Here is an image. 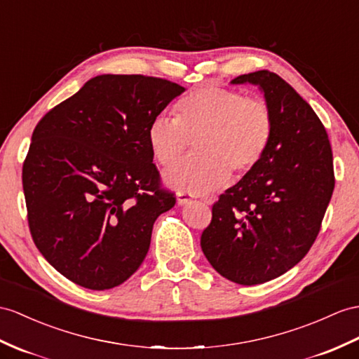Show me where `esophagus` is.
<instances>
[{"mask_svg":"<svg viewBox=\"0 0 359 359\" xmlns=\"http://www.w3.org/2000/svg\"><path fill=\"white\" fill-rule=\"evenodd\" d=\"M177 203H178V205H187V204L191 203V198L187 194H178Z\"/></svg>","mask_w":359,"mask_h":359,"instance_id":"34e87169","label":"esophagus"}]
</instances>
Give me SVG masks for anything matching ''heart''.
Wrapping results in <instances>:
<instances>
[{
  "mask_svg": "<svg viewBox=\"0 0 359 359\" xmlns=\"http://www.w3.org/2000/svg\"><path fill=\"white\" fill-rule=\"evenodd\" d=\"M274 133L269 104L234 90L208 86L182 99L175 118L160 116L147 129L155 161L173 168L190 142L195 155L165 173V182L180 194L201 195L241 178L264 158Z\"/></svg>",
  "mask_w": 359,
  "mask_h": 359,
  "instance_id": "1",
  "label": "heart"
}]
</instances>
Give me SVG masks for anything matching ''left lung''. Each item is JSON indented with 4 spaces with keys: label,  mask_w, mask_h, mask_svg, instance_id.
<instances>
[{
    "label": "left lung",
    "mask_w": 359,
    "mask_h": 359,
    "mask_svg": "<svg viewBox=\"0 0 359 359\" xmlns=\"http://www.w3.org/2000/svg\"><path fill=\"white\" fill-rule=\"evenodd\" d=\"M231 83L259 86L274 133L262 161L213 204L201 248L222 277L251 286L308 255L334 191V158L318 116L280 76L260 69Z\"/></svg>",
    "instance_id": "8db88e82"
}]
</instances>
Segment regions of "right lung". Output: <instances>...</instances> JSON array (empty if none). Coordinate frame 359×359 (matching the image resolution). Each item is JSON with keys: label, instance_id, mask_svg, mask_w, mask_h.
I'll list each match as a JSON object with an SVG mask.
<instances>
[{"label": "right lung", "instance_id": "add662e5", "mask_svg": "<svg viewBox=\"0 0 359 359\" xmlns=\"http://www.w3.org/2000/svg\"><path fill=\"white\" fill-rule=\"evenodd\" d=\"M184 91L158 77L95 76L34 128L22 165L29 226L68 280L111 290L142 265L155 219L177 203L161 189L147 129Z\"/></svg>", "mask_w": 359, "mask_h": 359}]
</instances>
